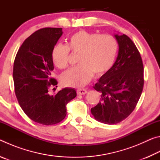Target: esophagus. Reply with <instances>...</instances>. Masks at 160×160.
Returning <instances> with one entry per match:
<instances>
[{"label": "esophagus", "instance_id": "esophagus-1", "mask_svg": "<svg viewBox=\"0 0 160 160\" xmlns=\"http://www.w3.org/2000/svg\"><path fill=\"white\" fill-rule=\"evenodd\" d=\"M87 90L85 89H78L77 90V94H85L87 93Z\"/></svg>", "mask_w": 160, "mask_h": 160}]
</instances>
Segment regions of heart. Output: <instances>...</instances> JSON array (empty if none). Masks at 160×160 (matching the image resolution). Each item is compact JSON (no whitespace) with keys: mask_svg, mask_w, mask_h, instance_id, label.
<instances>
[{"mask_svg":"<svg viewBox=\"0 0 160 160\" xmlns=\"http://www.w3.org/2000/svg\"><path fill=\"white\" fill-rule=\"evenodd\" d=\"M70 50L79 54V66L68 70L61 76L65 86L82 88L94 74L104 75L114 64L118 51L117 40L112 35L80 30L69 37L68 45L58 44L53 48L52 61L56 67L63 69L68 65Z\"/></svg>","mask_w":160,"mask_h":160,"instance_id":"b5f03b06","label":"heart"}]
</instances>
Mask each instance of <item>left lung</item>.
I'll return each instance as SVG.
<instances>
[{
    "label": "left lung",
    "instance_id": "8db88e82",
    "mask_svg": "<svg viewBox=\"0 0 160 160\" xmlns=\"http://www.w3.org/2000/svg\"><path fill=\"white\" fill-rule=\"evenodd\" d=\"M114 37L118 56L112 68L94 86L101 92V99L91 109L97 121L109 125L120 123L131 114L144 85L142 61L136 46L126 34Z\"/></svg>",
    "mask_w": 160,
    "mask_h": 160
}]
</instances>
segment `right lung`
Returning <instances> with one entry per match:
<instances>
[{"mask_svg": "<svg viewBox=\"0 0 160 160\" xmlns=\"http://www.w3.org/2000/svg\"><path fill=\"white\" fill-rule=\"evenodd\" d=\"M62 34V28H46L34 32L19 48L13 66L19 104L29 118L46 126L63 120L66 104L77 95L74 89L68 88L55 94L49 93L50 87L58 84L51 78L54 68L51 53Z\"/></svg>", "mask_w": 160, "mask_h": 160, "instance_id": "obj_1", "label": "right lung"}]
</instances>
